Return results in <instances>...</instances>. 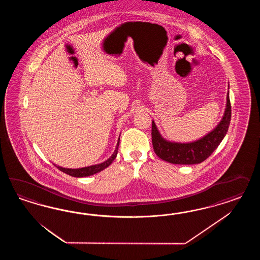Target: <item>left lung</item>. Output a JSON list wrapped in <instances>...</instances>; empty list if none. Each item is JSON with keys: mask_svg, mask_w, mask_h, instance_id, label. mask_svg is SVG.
<instances>
[{"mask_svg": "<svg viewBox=\"0 0 260 260\" xmlns=\"http://www.w3.org/2000/svg\"><path fill=\"white\" fill-rule=\"evenodd\" d=\"M232 116L230 97L227 95V105L224 116L217 126L201 139L190 143L167 141L159 134L155 123L152 121L151 140L154 152L158 157L172 164L193 165L203 162L209 157L228 132Z\"/></svg>", "mask_w": 260, "mask_h": 260, "instance_id": "1", "label": "left lung"}]
</instances>
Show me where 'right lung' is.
<instances>
[{"label":"right lung","instance_id":"right-lung-1","mask_svg":"<svg viewBox=\"0 0 260 260\" xmlns=\"http://www.w3.org/2000/svg\"><path fill=\"white\" fill-rule=\"evenodd\" d=\"M119 140H120V138L118 139L117 146L115 148L114 152L112 153V155L108 160H106L105 162H103L101 164L85 167V168H81V169H67V168L59 167V166H56V167L61 172L67 173L69 175H71L73 177H86V176H89V175H92V174H95V173H99V172L103 171L104 169H106L107 167H109L112 163V161L116 158L117 152H118Z\"/></svg>","mask_w":260,"mask_h":260}]
</instances>
